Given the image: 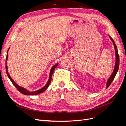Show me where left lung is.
I'll return each instance as SVG.
<instances>
[{
  "mask_svg": "<svg viewBox=\"0 0 126 126\" xmlns=\"http://www.w3.org/2000/svg\"><path fill=\"white\" fill-rule=\"evenodd\" d=\"M110 39L111 40V41L113 42V44L114 45V47H115V52H116V63H115V68H114L113 71L112 72V75L110 76V78L108 79L107 82V86H106V88H108V87L110 85L111 82H112V81L113 80L114 78H115V76L116 75L117 72L118 70V69H119V55H118V50H117V47L116 46V45L115 43V41L112 39V38L111 37H110Z\"/></svg>",
  "mask_w": 126,
  "mask_h": 126,
  "instance_id": "left-lung-1",
  "label": "left lung"
}]
</instances>
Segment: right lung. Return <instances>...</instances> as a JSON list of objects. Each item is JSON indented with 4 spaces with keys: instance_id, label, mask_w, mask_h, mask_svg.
Here are the masks:
<instances>
[{
    "instance_id": "right-lung-1",
    "label": "right lung",
    "mask_w": 126,
    "mask_h": 126,
    "mask_svg": "<svg viewBox=\"0 0 126 126\" xmlns=\"http://www.w3.org/2000/svg\"><path fill=\"white\" fill-rule=\"evenodd\" d=\"M8 50H9V49H8ZM8 51H7V56H6V73H7V76H8V77H9V79L11 80V82H12L13 84L15 87H16V88L17 89V90L19 91V92L22 93V94H25V95H36V94H41L42 93L44 92V91L46 90L47 88L48 87L49 84H50V82L51 81V77H52V74H53V72H54V70L55 69V68H56L57 65H58V63H56V64H55V65L51 68L50 72V76H49V80H48V81L47 83V84L43 88H41V89H39L38 90H37V91H33V92H30V91H29L28 90H27V89L24 88H22V87H20L19 86H18L17 84V83H16V82H15L13 80V79L10 77V75H9L8 70H7V69H7V64H6V62H7V59H8Z\"/></svg>"
}]
</instances>
